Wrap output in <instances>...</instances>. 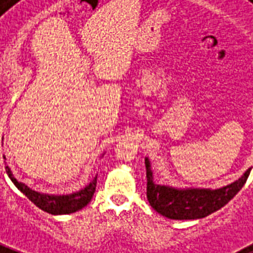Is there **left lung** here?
<instances>
[{
  "instance_id": "left-lung-1",
  "label": "left lung",
  "mask_w": 253,
  "mask_h": 253,
  "mask_svg": "<svg viewBox=\"0 0 253 253\" xmlns=\"http://www.w3.org/2000/svg\"><path fill=\"white\" fill-rule=\"evenodd\" d=\"M145 169L147 198L154 210L169 220H198L208 217L228 204L244 186L252 167L239 179L220 189L174 187L156 183L148 158H145Z\"/></svg>"
}]
</instances>
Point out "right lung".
Here are the masks:
<instances>
[{
    "mask_svg": "<svg viewBox=\"0 0 253 253\" xmlns=\"http://www.w3.org/2000/svg\"><path fill=\"white\" fill-rule=\"evenodd\" d=\"M3 159L6 160V158L3 156ZM5 169H6V174L10 178V180L13 182V185L16 186L31 202L36 205L39 209L44 210V211L53 215L70 214V213H75L78 210L84 209L93 198L95 186H97V175H95L90 183H87L78 191H74L70 194H45V193H40V191L31 189L29 186H27L23 182H18L14 178L12 169L8 165L5 166Z\"/></svg>",
    "mask_w": 253,
    "mask_h": 253,
    "instance_id": "1",
    "label": "right lung"
}]
</instances>
